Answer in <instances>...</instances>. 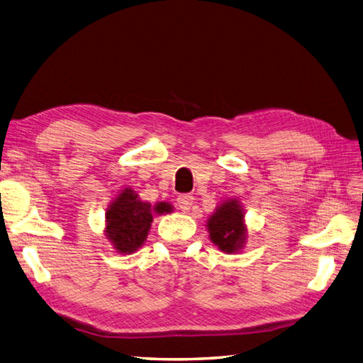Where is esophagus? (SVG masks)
Masks as SVG:
<instances>
[{
    "label": "esophagus",
    "instance_id": "34e87169",
    "mask_svg": "<svg viewBox=\"0 0 363 363\" xmlns=\"http://www.w3.org/2000/svg\"><path fill=\"white\" fill-rule=\"evenodd\" d=\"M178 201V207L182 210V211H189L193 206L194 202V198L191 196V194H181V196L176 199Z\"/></svg>",
    "mask_w": 363,
    "mask_h": 363
}]
</instances>
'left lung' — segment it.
Masks as SVG:
<instances>
[{"mask_svg":"<svg viewBox=\"0 0 363 363\" xmlns=\"http://www.w3.org/2000/svg\"><path fill=\"white\" fill-rule=\"evenodd\" d=\"M245 211L240 201L230 198L216 207L207 220L208 236L220 252L233 255L240 252L247 242Z\"/></svg>","mask_w":363,"mask_h":363,"instance_id":"obj_1","label":"left lung"}]
</instances>
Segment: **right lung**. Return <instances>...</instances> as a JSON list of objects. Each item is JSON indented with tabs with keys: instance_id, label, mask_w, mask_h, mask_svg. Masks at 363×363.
<instances>
[{
	"instance_id": "1",
	"label": "right lung",
	"mask_w": 363,
	"mask_h": 363,
	"mask_svg": "<svg viewBox=\"0 0 363 363\" xmlns=\"http://www.w3.org/2000/svg\"><path fill=\"white\" fill-rule=\"evenodd\" d=\"M173 207L169 202L152 206L144 202L133 189L121 190L106 210L107 239L119 255H132L145 242L155 215H167Z\"/></svg>"
}]
</instances>
